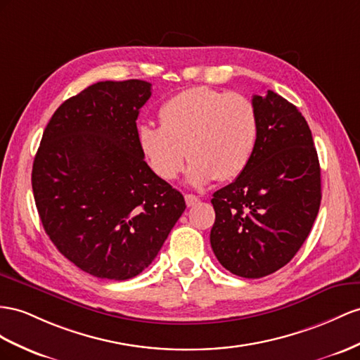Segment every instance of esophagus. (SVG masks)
Returning <instances> with one entry per match:
<instances>
[{
  "label": "esophagus",
  "instance_id": "34e87169",
  "mask_svg": "<svg viewBox=\"0 0 360 360\" xmlns=\"http://www.w3.org/2000/svg\"><path fill=\"white\" fill-rule=\"evenodd\" d=\"M198 202H199V198H198V196H195V195H186V204H187V207L196 205Z\"/></svg>",
  "mask_w": 360,
  "mask_h": 360
}]
</instances>
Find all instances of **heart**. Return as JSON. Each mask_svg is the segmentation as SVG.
<instances>
[{
    "label": "heart",
    "instance_id": "b5f03b06",
    "mask_svg": "<svg viewBox=\"0 0 360 360\" xmlns=\"http://www.w3.org/2000/svg\"><path fill=\"white\" fill-rule=\"evenodd\" d=\"M161 127L149 123L136 129V143L150 170L173 181L184 161L193 186L214 178L231 181L251 160L259 118L251 100L208 86H195L173 96L160 108Z\"/></svg>",
    "mask_w": 360,
    "mask_h": 360
}]
</instances>
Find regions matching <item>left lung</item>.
<instances>
[{
	"mask_svg": "<svg viewBox=\"0 0 360 360\" xmlns=\"http://www.w3.org/2000/svg\"><path fill=\"white\" fill-rule=\"evenodd\" d=\"M252 105L259 134L251 160L211 199V248L226 271L243 278H262L288 264L321 205V169L306 118L269 89L254 96Z\"/></svg>",
	"mask_w": 360,
	"mask_h": 360,
	"instance_id": "left-lung-1",
	"label": "left lung"
}]
</instances>
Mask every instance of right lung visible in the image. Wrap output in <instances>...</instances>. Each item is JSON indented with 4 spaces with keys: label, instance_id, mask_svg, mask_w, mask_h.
Masks as SVG:
<instances>
[{
    "label": "right lung",
    "instance_id": "obj_1",
    "mask_svg": "<svg viewBox=\"0 0 360 360\" xmlns=\"http://www.w3.org/2000/svg\"><path fill=\"white\" fill-rule=\"evenodd\" d=\"M150 96L144 80L97 82L56 109L34 156L32 187L45 233L97 278L143 272L186 210L136 143V118Z\"/></svg>",
    "mask_w": 360,
    "mask_h": 360
}]
</instances>
